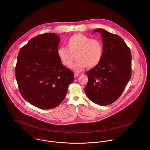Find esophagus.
<instances>
[{"mask_svg":"<svg viewBox=\"0 0 150 150\" xmlns=\"http://www.w3.org/2000/svg\"><path fill=\"white\" fill-rule=\"evenodd\" d=\"M79 75H80L79 73H74V76L75 78H77V77H79Z\"/></svg>","mask_w":150,"mask_h":150,"instance_id":"34e87169","label":"esophagus"}]
</instances>
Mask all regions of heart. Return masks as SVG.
I'll return each mask as SVG.
<instances>
[{
	"label": "heart",
	"instance_id": "b5f03b06",
	"mask_svg": "<svg viewBox=\"0 0 150 150\" xmlns=\"http://www.w3.org/2000/svg\"><path fill=\"white\" fill-rule=\"evenodd\" d=\"M66 47H61L57 50L58 57L62 64L70 67L76 55L77 62L72 69L76 71H82L85 67L91 69L100 63L103 55L102 42L82 33L71 36L66 41Z\"/></svg>",
	"mask_w": 150,
	"mask_h": 150
}]
</instances>
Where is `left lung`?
Listing matches in <instances>:
<instances>
[{
    "mask_svg": "<svg viewBox=\"0 0 150 150\" xmlns=\"http://www.w3.org/2000/svg\"><path fill=\"white\" fill-rule=\"evenodd\" d=\"M103 55L100 63L86 73L88 81L85 92L88 99L100 106L114 103L122 93L132 76L130 50L118 35L103 29Z\"/></svg>",
    "mask_w": 150,
    "mask_h": 150,
    "instance_id": "left-lung-1",
    "label": "left lung"
}]
</instances>
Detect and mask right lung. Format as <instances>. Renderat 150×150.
<instances>
[{
	"label": "right lung",
	"instance_id": "1",
	"mask_svg": "<svg viewBox=\"0 0 150 150\" xmlns=\"http://www.w3.org/2000/svg\"><path fill=\"white\" fill-rule=\"evenodd\" d=\"M59 42L56 34L44 33L31 39L18 52L15 73L20 92L41 109L59 106L74 81V73L58 57Z\"/></svg>",
	"mask_w": 150,
	"mask_h": 150
}]
</instances>
